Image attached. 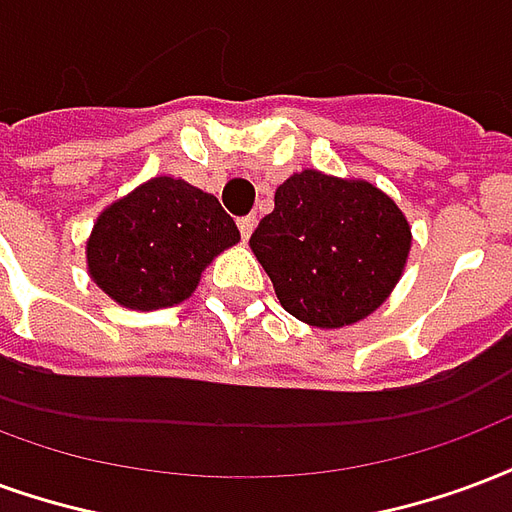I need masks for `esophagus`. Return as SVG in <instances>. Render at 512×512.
Here are the masks:
<instances>
[{"label": "esophagus", "instance_id": "1", "mask_svg": "<svg viewBox=\"0 0 512 512\" xmlns=\"http://www.w3.org/2000/svg\"><path fill=\"white\" fill-rule=\"evenodd\" d=\"M255 225H257L255 214H249V217L238 219V230H241V238H244V241L249 236H252V230H255Z\"/></svg>", "mask_w": 512, "mask_h": 512}]
</instances>
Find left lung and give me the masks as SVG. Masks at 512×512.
Wrapping results in <instances>:
<instances>
[{
    "label": "left lung",
    "instance_id": "left-lung-1",
    "mask_svg": "<svg viewBox=\"0 0 512 512\" xmlns=\"http://www.w3.org/2000/svg\"><path fill=\"white\" fill-rule=\"evenodd\" d=\"M285 312L317 328L369 317L407 266L410 222L382 189L320 170L276 187L274 211L249 238Z\"/></svg>",
    "mask_w": 512,
    "mask_h": 512
}]
</instances>
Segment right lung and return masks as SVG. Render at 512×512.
<instances>
[{
  "instance_id": "obj_1",
  "label": "right lung",
  "mask_w": 512,
  "mask_h": 512,
  "mask_svg": "<svg viewBox=\"0 0 512 512\" xmlns=\"http://www.w3.org/2000/svg\"><path fill=\"white\" fill-rule=\"evenodd\" d=\"M238 241L236 222L214 195L157 176L97 217L86 263L116 304L151 312L187 301L203 268Z\"/></svg>"
}]
</instances>
